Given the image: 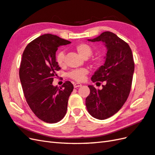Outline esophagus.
<instances>
[{
    "instance_id": "34e87169",
    "label": "esophagus",
    "mask_w": 155,
    "mask_h": 155,
    "mask_svg": "<svg viewBox=\"0 0 155 155\" xmlns=\"http://www.w3.org/2000/svg\"><path fill=\"white\" fill-rule=\"evenodd\" d=\"M82 84H80V83H75L74 84V88H78V87H80V86H81Z\"/></svg>"
}]
</instances>
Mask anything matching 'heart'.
Returning a JSON list of instances; mask_svg holds the SVG:
<instances>
[{
	"instance_id": "heart-1",
	"label": "heart",
	"mask_w": 155,
	"mask_h": 155,
	"mask_svg": "<svg viewBox=\"0 0 155 155\" xmlns=\"http://www.w3.org/2000/svg\"><path fill=\"white\" fill-rule=\"evenodd\" d=\"M75 49L84 58H88L92 53V49L91 46L86 44H79L76 47ZM64 52L61 51L57 53L55 61L59 67H63L64 64ZM88 74V71L86 69H80L73 70L67 74L69 78L77 82H82L84 81L85 76Z\"/></svg>"
}]
</instances>
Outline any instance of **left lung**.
I'll return each mask as SVG.
<instances>
[{
    "label": "left lung",
    "mask_w": 155,
    "mask_h": 155,
    "mask_svg": "<svg viewBox=\"0 0 155 155\" xmlns=\"http://www.w3.org/2000/svg\"><path fill=\"white\" fill-rule=\"evenodd\" d=\"M90 41H102L107 48L105 63L91 78L93 82L106 81L102 90L88 86L86 98L88 113L98 120L112 116L124 106L131 91L135 63L130 47L110 31H104Z\"/></svg>",
    "instance_id": "1"
}]
</instances>
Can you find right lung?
<instances>
[{
	"instance_id": "right-lung-1",
	"label": "right lung",
	"mask_w": 155,
	"mask_h": 155,
	"mask_svg": "<svg viewBox=\"0 0 155 155\" xmlns=\"http://www.w3.org/2000/svg\"><path fill=\"white\" fill-rule=\"evenodd\" d=\"M71 43L46 34L28 44L23 53L19 76L24 96L35 116L46 123H57L67 113L73 85L65 81L59 88L52 82L61 69L55 61L57 50Z\"/></svg>"
}]
</instances>
